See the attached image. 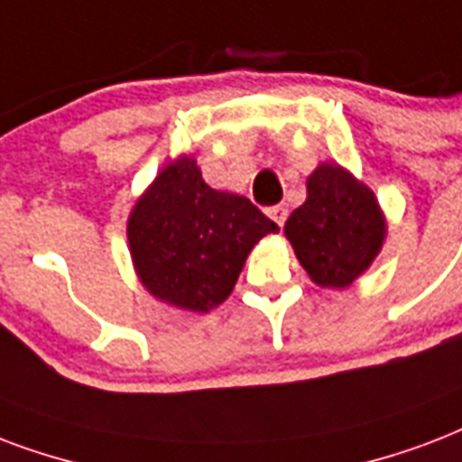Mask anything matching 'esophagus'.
<instances>
[{
  "instance_id": "obj_1",
  "label": "esophagus",
  "mask_w": 462,
  "mask_h": 462,
  "mask_svg": "<svg viewBox=\"0 0 462 462\" xmlns=\"http://www.w3.org/2000/svg\"><path fill=\"white\" fill-rule=\"evenodd\" d=\"M269 217L278 225V227H283V223H286V217H288V208L286 206L269 208Z\"/></svg>"
}]
</instances>
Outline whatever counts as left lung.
<instances>
[{"mask_svg":"<svg viewBox=\"0 0 462 462\" xmlns=\"http://www.w3.org/2000/svg\"><path fill=\"white\" fill-rule=\"evenodd\" d=\"M283 235L312 283L348 288L371 269L385 245L387 220L371 186L337 162L308 176V199L286 220Z\"/></svg>","mask_w":462,"mask_h":462,"instance_id":"left-lung-1","label":"left lung"}]
</instances>
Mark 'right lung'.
Instances as JSON below:
<instances>
[{
	"instance_id": "1",
	"label": "right lung",
	"mask_w": 462,
	"mask_h": 462,
	"mask_svg": "<svg viewBox=\"0 0 462 462\" xmlns=\"http://www.w3.org/2000/svg\"><path fill=\"white\" fill-rule=\"evenodd\" d=\"M276 230L252 200L210 189L199 162L179 154L140 193L125 235L147 293L186 312H210L230 298L256 242Z\"/></svg>"
}]
</instances>
